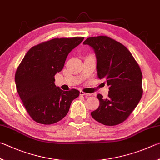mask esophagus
Instances as JSON below:
<instances>
[{
	"label": "esophagus",
	"instance_id": "obj_1",
	"mask_svg": "<svg viewBox=\"0 0 160 160\" xmlns=\"http://www.w3.org/2000/svg\"><path fill=\"white\" fill-rule=\"evenodd\" d=\"M91 94L90 93H84V92L82 91H80V96H91Z\"/></svg>",
	"mask_w": 160,
	"mask_h": 160
}]
</instances>
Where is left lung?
<instances>
[{
    "instance_id": "1",
    "label": "left lung",
    "mask_w": 160,
    "mask_h": 160,
    "mask_svg": "<svg viewBox=\"0 0 160 160\" xmlns=\"http://www.w3.org/2000/svg\"><path fill=\"white\" fill-rule=\"evenodd\" d=\"M94 50L98 77L110 86L108 97L98 94V108L93 118L106 126L124 122L136 108L142 95V75L138 64L124 45L106 36L88 38L83 42Z\"/></svg>"
}]
</instances>
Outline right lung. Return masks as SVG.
<instances>
[{"label": "right lung", "instance_id": "obj_1", "mask_svg": "<svg viewBox=\"0 0 160 160\" xmlns=\"http://www.w3.org/2000/svg\"><path fill=\"white\" fill-rule=\"evenodd\" d=\"M83 37L56 38L33 46L15 73L17 91L28 114L35 122L52 124L68 113L72 100L79 96L76 89L61 90L55 75L63 69L67 55Z\"/></svg>", "mask_w": 160, "mask_h": 160}]
</instances>
